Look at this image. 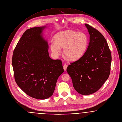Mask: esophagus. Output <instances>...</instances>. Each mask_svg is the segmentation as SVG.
I'll return each mask as SVG.
<instances>
[{
    "label": "esophagus",
    "instance_id": "34e87169",
    "mask_svg": "<svg viewBox=\"0 0 122 122\" xmlns=\"http://www.w3.org/2000/svg\"><path fill=\"white\" fill-rule=\"evenodd\" d=\"M63 68H64V69L65 71L67 69V65L66 64H64L63 66Z\"/></svg>",
    "mask_w": 122,
    "mask_h": 122
}]
</instances>
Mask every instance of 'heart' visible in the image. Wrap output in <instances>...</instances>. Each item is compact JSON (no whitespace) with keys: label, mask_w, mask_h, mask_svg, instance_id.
<instances>
[{"label":"heart","mask_w":122,"mask_h":122,"mask_svg":"<svg viewBox=\"0 0 122 122\" xmlns=\"http://www.w3.org/2000/svg\"><path fill=\"white\" fill-rule=\"evenodd\" d=\"M55 41H52L50 49L52 54L57 56L64 48V56L70 60H77L83 55L87 49L88 38L83 32H78L73 30L60 32L54 37Z\"/></svg>","instance_id":"obj_1"}]
</instances>
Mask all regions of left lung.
<instances>
[{"instance_id": "8db88e82", "label": "left lung", "mask_w": 122, "mask_h": 122, "mask_svg": "<svg viewBox=\"0 0 122 122\" xmlns=\"http://www.w3.org/2000/svg\"><path fill=\"white\" fill-rule=\"evenodd\" d=\"M85 25L90 34L89 46L81 58L70 63L67 71L76 91L88 95L97 92L109 77L112 56L104 36L89 25Z\"/></svg>"}]
</instances>
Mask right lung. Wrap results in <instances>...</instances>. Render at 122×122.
<instances>
[{"instance_id":"add662e5","label":"right lung","mask_w":122,"mask_h":122,"mask_svg":"<svg viewBox=\"0 0 122 122\" xmlns=\"http://www.w3.org/2000/svg\"><path fill=\"white\" fill-rule=\"evenodd\" d=\"M46 26L27 30L15 46L12 57L15 79L29 96L37 99L51 97L64 70L61 60L48 54L47 41L42 36Z\"/></svg>"}]
</instances>
